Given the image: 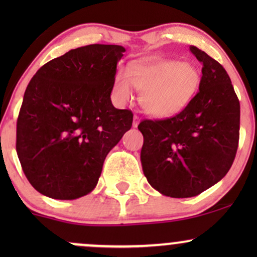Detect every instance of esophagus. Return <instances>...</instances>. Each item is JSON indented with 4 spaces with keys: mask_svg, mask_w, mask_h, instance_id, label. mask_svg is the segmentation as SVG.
Listing matches in <instances>:
<instances>
[{
    "mask_svg": "<svg viewBox=\"0 0 257 257\" xmlns=\"http://www.w3.org/2000/svg\"><path fill=\"white\" fill-rule=\"evenodd\" d=\"M139 123H140V118H139L138 114H134V120H133V126H134V128H137V126L139 125Z\"/></svg>",
    "mask_w": 257,
    "mask_h": 257,
    "instance_id": "34e87169",
    "label": "esophagus"
}]
</instances>
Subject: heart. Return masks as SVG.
Instances as JSON below:
<instances>
[{
  "instance_id": "1",
  "label": "heart",
  "mask_w": 257,
  "mask_h": 257,
  "mask_svg": "<svg viewBox=\"0 0 257 257\" xmlns=\"http://www.w3.org/2000/svg\"><path fill=\"white\" fill-rule=\"evenodd\" d=\"M200 71L192 63L178 60H137L128 72L119 70L113 94L124 102L132 96V84L140 90V104L146 113L157 118L178 114L191 102L200 84Z\"/></svg>"
}]
</instances>
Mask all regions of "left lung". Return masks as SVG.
Here are the masks:
<instances>
[{
  "mask_svg": "<svg viewBox=\"0 0 257 257\" xmlns=\"http://www.w3.org/2000/svg\"><path fill=\"white\" fill-rule=\"evenodd\" d=\"M190 51L203 64L198 93L175 116L138 125L147 181L173 198L194 197L219 182L232 167L239 141L240 105L228 73L197 47Z\"/></svg>",
  "mask_w": 257,
  "mask_h": 257,
  "instance_id": "left-lung-1",
  "label": "left lung"
}]
</instances>
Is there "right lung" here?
<instances>
[{"label":"right lung","instance_id":"1","mask_svg":"<svg viewBox=\"0 0 257 257\" xmlns=\"http://www.w3.org/2000/svg\"><path fill=\"white\" fill-rule=\"evenodd\" d=\"M125 49L89 44L44 64L26 88L17 120V153L35 190L76 199L94 190L102 164L132 128L133 112L111 102Z\"/></svg>","mask_w":257,"mask_h":257}]
</instances>
